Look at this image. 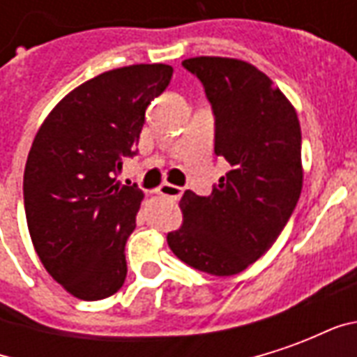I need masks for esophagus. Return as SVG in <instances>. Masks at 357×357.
Wrapping results in <instances>:
<instances>
[{
    "label": "esophagus",
    "mask_w": 357,
    "mask_h": 357,
    "mask_svg": "<svg viewBox=\"0 0 357 357\" xmlns=\"http://www.w3.org/2000/svg\"><path fill=\"white\" fill-rule=\"evenodd\" d=\"M158 195H162L166 199H172V201H178L179 197L183 195V189L178 185H172V183H162L158 187Z\"/></svg>",
    "instance_id": "34e87169"
}]
</instances>
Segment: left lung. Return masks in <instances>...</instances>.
<instances>
[{"mask_svg":"<svg viewBox=\"0 0 357 357\" xmlns=\"http://www.w3.org/2000/svg\"><path fill=\"white\" fill-rule=\"evenodd\" d=\"M181 65L204 86L216 116L214 153L231 170L208 197L183 193V224L166 239L187 266L235 275L268 252L300 199L298 116L283 91L247 61L193 57Z\"/></svg>","mask_w":357,"mask_h":357,"instance_id":"1","label":"left lung"}]
</instances>
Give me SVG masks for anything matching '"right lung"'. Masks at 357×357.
<instances>
[{
	"mask_svg": "<svg viewBox=\"0 0 357 357\" xmlns=\"http://www.w3.org/2000/svg\"><path fill=\"white\" fill-rule=\"evenodd\" d=\"M172 73L155 63L99 74L65 95L36 133L22 185L28 231L43 268L76 298H109L124 284L143 191L114 176L135 155L145 110Z\"/></svg>",
	"mask_w": 357,
	"mask_h": 357,
	"instance_id": "obj_1",
	"label": "right lung"
}]
</instances>
